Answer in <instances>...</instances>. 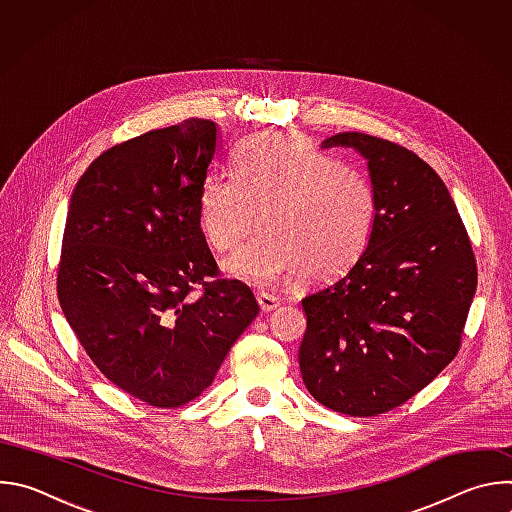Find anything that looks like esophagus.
Returning a JSON list of instances; mask_svg holds the SVG:
<instances>
[{"label": "esophagus", "mask_w": 512, "mask_h": 512, "mask_svg": "<svg viewBox=\"0 0 512 512\" xmlns=\"http://www.w3.org/2000/svg\"><path fill=\"white\" fill-rule=\"evenodd\" d=\"M257 302H259V308L263 312H271V310H275L279 306V300L275 296H271V294H257Z\"/></svg>", "instance_id": "34e87169"}]
</instances>
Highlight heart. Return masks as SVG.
Segmentation results:
<instances>
[{
	"mask_svg": "<svg viewBox=\"0 0 512 512\" xmlns=\"http://www.w3.org/2000/svg\"><path fill=\"white\" fill-rule=\"evenodd\" d=\"M235 174H210L200 188V223L216 251L237 249L227 271L253 287L275 289L304 269L328 277L348 267L369 243L377 192L362 170L291 133H257L235 156ZM262 218H258V214Z\"/></svg>",
	"mask_w": 512,
	"mask_h": 512,
	"instance_id": "obj_1",
	"label": "heart"
}]
</instances>
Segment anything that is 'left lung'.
<instances>
[{
	"mask_svg": "<svg viewBox=\"0 0 512 512\" xmlns=\"http://www.w3.org/2000/svg\"><path fill=\"white\" fill-rule=\"evenodd\" d=\"M338 145L367 160L377 216L356 261L302 300L300 371L318 403L373 417L411 399L458 354L478 273L458 208L429 164L358 131L322 141Z\"/></svg>",
	"mask_w": 512,
	"mask_h": 512,
	"instance_id": "8db88e82",
	"label": "left lung"
}]
</instances>
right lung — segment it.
<instances>
[{
    "label": "right lung",
    "instance_id": "right-lung-1",
    "mask_svg": "<svg viewBox=\"0 0 512 512\" xmlns=\"http://www.w3.org/2000/svg\"><path fill=\"white\" fill-rule=\"evenodd\" d=\"M216 154L208 119L148 131L101 154L68 204L60 308L97 369L154 407L198 397L259 314L245 283L208 281L200 188Z\"/></svg>",
    "mask_w": 512,
    "mask_h": 512
}]
</instances>
